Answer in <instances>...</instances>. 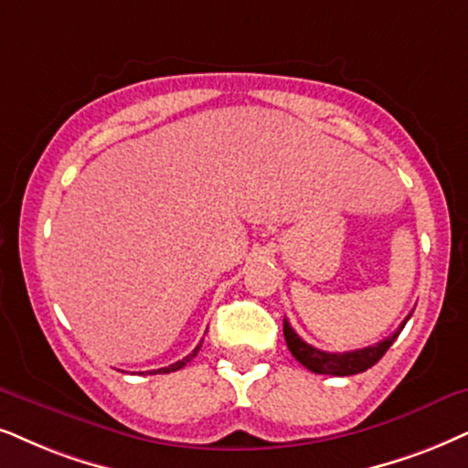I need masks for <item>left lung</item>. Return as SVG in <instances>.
I'll use <instances>...</instances> for the list:
<instances>
[{"instance_id":"left-lung-1","label":"left lung","mask_w":468,"mask_h":468,"mask_svg":"<svg viewBox=\"0 0 468 468\" xmlns=\"http://www.w3.org/2000/svg\"><path fill=\"white\" fill-rule=\"evenodd\" d=\"M408 319H410V315H408L404 322L399 324V328L395 330L391 336H387L384 341L376 343V346L363 347V350H354V352H341V354L324 352V350H317V347L309 346V343L300 339L298 333L289 326L287 319L282 322V333H285L289 352L293 354L298 363H303L306 369H311L313 374L354 376V374H360V371H367L369 367H374L378 360L387 354L388 347L393 346V341L398 339L401 330H404Z\"/></svg>"}]
</instances>
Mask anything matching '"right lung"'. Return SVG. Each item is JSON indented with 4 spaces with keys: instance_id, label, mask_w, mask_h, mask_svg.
I'll list each match as a JSON object with an SVG mask.
<instances>
[{
    "instance_id": "add662e5",
    "label": "right lung",
    "mask_w": 468,
    "mask_h": 468,
    "mask_svg": "<svg viewBox=\"0 0 468 468\" xmlns=\"http://www.w3.org/2000/svg\"><path fill=\"white\" fill-rule=\"evenodd\" d=\"M200 343H203V341H200ZM198 350H200V346L194 347V352H192V354H187V356L183 358V360H176V363L168 365V367H162V369H153V371H149V374H170V371H176V369H181V367H186L187 363H190V360H192L194 356H197Z\"/></svg>"
}]
</instances>
